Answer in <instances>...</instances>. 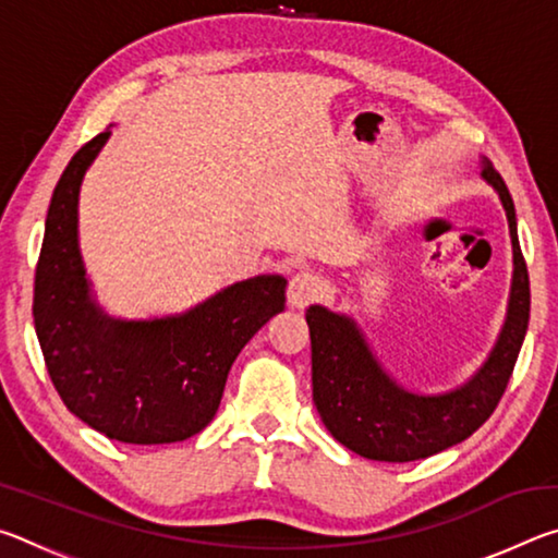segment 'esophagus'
I'll return each mask as SVG.
<instances>
[{
  "label": "esophagus",
  "instance_id": "obj_1",
  "mask_svg": "<svg viewBox=\"0 0 558 558\" xmlns=\"http://www.w3.org/2000/svg\"><path fill=\"white\" fill-rule=\"evenodd\" d=\"M323 292V280L313 270H300L290 278L288 286V302L292 307H307L310 302H315Z\"/></svg>",
  "mask_w": 558,
  "mask_h": 558
}]
</instances>
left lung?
Masks as SVG:
<instances>
[{
    "label": "left lung",
    "instance_id": "left-lung-1",
    "mask_svg": "<svg viewBox=\"0 0 558 558\" xmlns=\"http://www.w3.org/2000/svg\"><path fill=\"white\" fill-rule=\"evenodd\" d=\"M483 177L497 189L507 209L514 278L502 335L483 369L465 386L442 396L405 391L384 374L352 319L319 305L307 310L317 413L335 440L356 456L384 462L436 456L472 436L502 399L529 325V272L505 179L489 162L483 165Z\"/></svg>",
    "mask_w": 558,
    "mask_h": 558
}]
</instances>
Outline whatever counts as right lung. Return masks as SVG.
I'll return each mask as SVG.
<instances>
[{
	"label": "right lung",
	"mask_w": 558,
	"mask_h": 558,
	"mask_svg": "<svg viewBox=\"0 0 558 558\" xmlns=\"http://www.w3.org/2000/svg\"><path fill=\"white\" fill-rule=\"evenodd\" d=\"M108 135L83 145L53 189L34 276L36 337L61 401L90 428L135 446L186 440L219 411L245 342L282 313L286 280L235 282L179 317L120 323L102 315L88 298L75 223L81 179Z\"/></svg>",
	"instance_id": "add662e5"
}]
</instances>
